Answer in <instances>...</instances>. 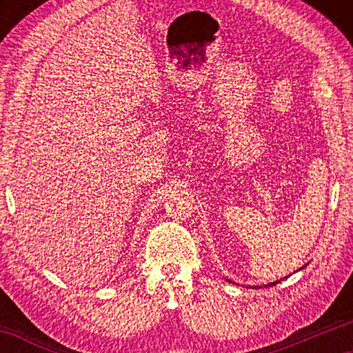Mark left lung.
Listing matches in <instances>:
<instances>
[{"label":"left lung","mask_w":353,"mask_h":353,"mask_svg":"<svg viewBox=\"0 0 353 353\" xmlns=\"http://www.w3.org/2000/svg\"><path fill=\"white\" fill-rule=\"evenodd\" d=\"M280 282V280H277V282H272V283H270V286H274V285H276V283H279ZM268 286V285H266Z\"/></svg>","instance_id":"left-lung-1"}]
</instances>
